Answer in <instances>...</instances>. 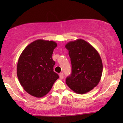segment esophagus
Returning <instances> with one entry per match:
<instances>
[{
	"label": "esophagus",
	"mask_w": 123,
	"mask_h": 123,
	"mask_svg": "<svg viewBox=\"0 0 123 123\" xmlns=\"http://www.w3.org/2000/svg\"><path fill=\"white\" fill-rule=\"evenodd\" d=\"M60 78L61 79H62L63 78V73H60Z\"/></svg>",
	"instance_id": "obj_1"
}]
</instances>
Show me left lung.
<instances>
[{
	"label": "left lung",
	"mask_w": 123,
	"mask_h": 123,
	"mask_svg": "<svg viewBox=\"0 0 123 123\" xmlns=\"http://www.w3.org/2000/svg\"><path fill=\"white\" fill-rule=\"evenodd\" d=\"M72 64V73L66 83L74 92L84 94L99 82L102 74L101 58L96 49L83 39L72 41L65 45Z\"/></svg>",
	"instance_id": "left-lung-1"
}]
</instances>
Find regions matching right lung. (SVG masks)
<instances>
[{
    "mask_svg": "<svg viewBox=\"0 0 123 123\" xmlns=\"http://www.w3.org/2000/svg\"><path fill=\"white\" fill-rule=\"evenodd\" d=\"M54 41L38 39L25 47L19 56L17 68L18 79L26 92L37 98L46 95L59 78L54 72Z\"/></svg>",
    "mask_w": 123,
    "mask_h": 123,
    "instance_id": "1",
    "label": "right lung"
}]
</instances>
